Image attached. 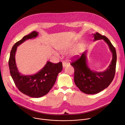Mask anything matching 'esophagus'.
<instances>
[{"instance_id": "1", "label": "esophagus", "mask_w": 125, "mask_h": 125, "mask_svg": "<svg viewBox=\"0 0 125 125\" xmlns=\"http://www.w3.org/2000/svg\"><path fill=\"white\" fill-rule=\"evenodd\" d=\"M62 65H63V68H65L66 66H67L68 65V64L66 62H63L62 63Z\"/></svg>"}]
</instances>
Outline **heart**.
Here are the masks:
<instances>
[{
  "instance_id": "obj_1",
  "label": "heart",
  "mask_w": 125,
  "mask_h": 125,
  "mask_svg": "<svg viewBox=\"0 0 125 125\" xmlns=\"http://www.w3.org/2000/svg\"><path fill=\"white\" fill-rule=\"evenodd\" d=\"M57 48L59 50H60L62 52L66 51L70 49V47L68 45L60 46H58ZM83 48H84L83 45L82 44L77 46L71 51L70 57L71 58H73L79 57L82 54L83 51Z\"/></svg>"
}]
</instances>
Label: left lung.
<instances>
[{"label":"left lung","instance_id":"1","mask_svg":"<svg viewBox=\"0 0 125 125\" xmlns=\"http://www.w3.org/2000/svg\"><path fill=\"white\" fill-rule=\"evenodd\" d=\"M92 35L94 41L102 40L108 45L112 54V59L107 68L102 72L94 71L88 66L87 51L83 53L79 59L71 64L75 70L76 85L81 92L88 94H97L109 85L114 78L117 61L116 49L108 39L98 32Z\"/></svg>","mask_w":125,"mask_h":125}]
</instances>
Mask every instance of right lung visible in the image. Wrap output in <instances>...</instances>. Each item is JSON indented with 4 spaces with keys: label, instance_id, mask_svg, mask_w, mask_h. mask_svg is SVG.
Segmentation results:
<instances>
[{
    "label": "right lung",
    "instance_id": "right-lung-1",
    "mask_svg": "<svg viewBox=\"0 0 125 125\" xmlns=\"http://www.w3.org/2000/svg\"><path fill=\"white\" fill-rule=\"evenodd\" d=\"M38 35V32L33 31L17 42L12 48L8 62L10 75L18 90L23 94L34 98L42 97L50 91L63 69L60 62L54 64L47 61L44 66L34 74L25 75L19 72L15 60L17 47L27 40L35 39Z\"/></svg>",
    "mask_w": 125,
    "mask_h": 125
}]
</instances>
